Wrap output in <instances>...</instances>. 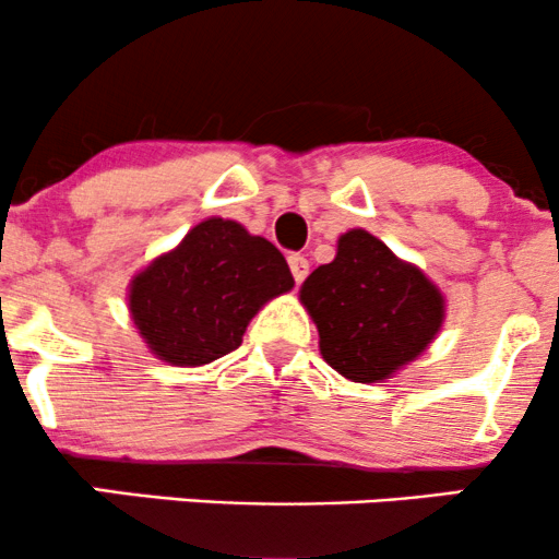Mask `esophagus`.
Listing matches in <instances>:
<instances>
[{"label":"esophagus","instance_id":"esophagus-1","mask_svg":"<svg viewBox=\"0 0 559 559\" xmlns=\"http://www.w3.org/2000/svg\"><path fill=\"white\" fill-rule=\"evenodd\" d=\"M288 267H292V275L297 284L307 278V273H310V262H307L305 254H288Z\"/></svg>","mask_w":559,"mask_h":559}]
</instances>
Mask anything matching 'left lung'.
<instances>
[{
    "label": "left lung",
    "instance_id": "obj_1",
    "mask_svg": "<svg viewBox=\"0 0 559 559\" xmlns=\"http://www.w3.org/2000/svg\"><path fill=\"white\" fill-rule=\"evenodd\" d=\"M299 301L316 323L323 360L352 383L394 378L447 320L444 292L365 228L338 236L336 258L307 275Z\"/></svg>",
    "mask_w": 559,
    "mask_h": 559
}]
</instances>
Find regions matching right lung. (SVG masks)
<instances>
[{
	"label": "right lung",
	"mask_w": 559,
	"mask_h": 559,
	"mask_svg": "<svg viewBox=\"0 0 559 559\" xmlns=\"http://www.w3.org/2000/svg\"><path fill=\"white\" fill-rule=\"evenodd\" d=\"M292 288L271 241L228 217H207L133 273L126 301L157 360L202 368L234 352L262 307Z\"/></svg>",
	"instance_id": "add662e5"
}]
</instances>
